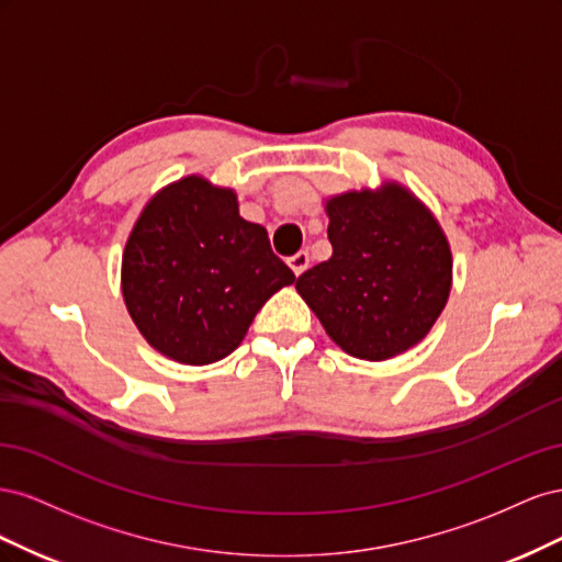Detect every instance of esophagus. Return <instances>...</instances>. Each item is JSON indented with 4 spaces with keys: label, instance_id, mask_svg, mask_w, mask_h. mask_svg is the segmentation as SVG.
Here are the masks:
<instances>
[{
    "label": "esophagus",
    "instance_id": "34e87169",
    "mask_svg": "<svg viewBox=\"0 0 562 562\" xmlns=\"http://www.w3.org/2000/svg\"><path fill=\"white\" fill-rule=\"evenodd\" d=\"M288 265H291V269L295 271V277H300L302 271L310 267V252H307V250H300V252H295L293 258H288Z\"/></svg>",
    "mask_w": 562,
    "mask_h": 562
}]
</instances>
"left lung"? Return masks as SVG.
<instances>
[{
	"instance_id": "obj_1",
	"label": "left lung",
	"mask_w": 562,
	"mask_h": 562,
	"mask_svg": "<svg viewBox=\"0 0 562 562\" xmlns=\"http://www.w3.org/2000/svg\"><path fill=\"white\" fill-rule=\"evenodd\" d=\"M326 213L333 255L295 288L333 342L366 361L422 342L452 285V252L438 220L398 182L333 196Z\"/></svg>"
}]
</instances>
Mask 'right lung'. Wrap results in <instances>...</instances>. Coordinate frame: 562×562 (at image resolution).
<instances>
[{
    "mask_svg": "<svg viewBox=\"0 0 562 562\" xmlns=\"http://www.w3.org/2000/svg\"><path fill=\"white\" fill-rule=\"evenodd\" d=\"M295 274L236 194L187 176L149 199L122 258L126 310L168 359L209 366L241 345L262 304Z\"/></svg>",
    "mask_w": 562,
    "mask_h": 562,
    "instance_id": "add662e5",
    "label": "right lung"
}]
</instances>
